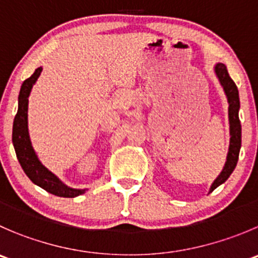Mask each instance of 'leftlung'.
Instances as JSON below:
<instances>
[{
  "mask_svg": "<svg viewBox=\"0 0 258 258\" xmlns=\"http://www.w3.org/2000/svg\"><path fill=\"white\" fill-rule=\"evenodd\" d=\"M214 72H216L217 77H218L219 82H221L222 87L224 89L227 99H228V118H229V134H231V140H229V149L228 155H227V161L224 164L223 170L221 174L218 175L214 182L212 184L209 192L213 191L216 187L223 184L229 175L233 172L234 167H236L237 161H238L239 150H241V141H242V130H241V122H239L238 111H239V96L238 89L234 82L232 81L229 77L227 67L222 62H218L214 67Z\"/></svg>",
  "mask_w": 258,
  "mask_h": 258,
  "instance_id": "1",
  "label": "left lung"
}]
</instances>
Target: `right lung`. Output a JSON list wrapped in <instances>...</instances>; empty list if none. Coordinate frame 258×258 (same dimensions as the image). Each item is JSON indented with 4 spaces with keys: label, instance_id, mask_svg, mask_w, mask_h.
Returning a JSON list of instances; mask_svg holds the SVG:
<instances>
[{
    "label": "right lung",
    "instance_id": "1",
    "mask_svg": "<svg viewBox=\"0 0 258 258\" xmlns=\"http://www.w3.org/2000/svg\"><path fill=\"white\" fill-rule=\"evenodd\" d=\"M41 71V67L37 68L30 78L24 81L21 89H20L19 109L15 116L14 127H12V142H14L15 152H16L17 160L24 169L25 174L34 184L39 185L40 187L56 197L74 198V197H78L86 192V189H73L60 181L56 175L49 171L40 162L36 152L32 149L31 141H30L29 128H27V104H29V96L32 86L37 81Z\"/></svg>",
    "mask_w": 258,
    "mask_h": 258
}]
</instances>
